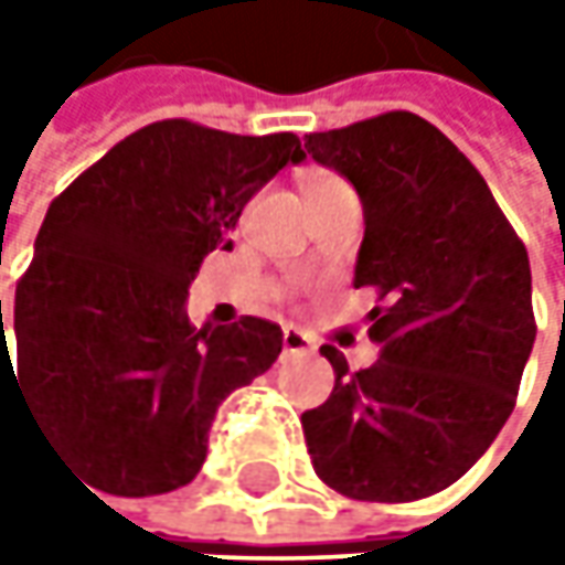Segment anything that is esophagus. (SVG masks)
I'll use <instances>...</instances> for the list:
<instances>
[{
    "label": "esophagus",
    "instance_id": "esophagus-1",
    "mask_svg": "<svg viewBox=\"0 0 565 565\" xmlns=\"http://www.w3.org/2000/svg\"><path fill=\"white\" fill-rule=\"evenodd\" d=\"M282 349L286 352H311V339L305 337L301 330H295V327H286L282 330Z\"/></svg>",
    "mask_w": 565,
    "mask_h": 565
}]
</instances>
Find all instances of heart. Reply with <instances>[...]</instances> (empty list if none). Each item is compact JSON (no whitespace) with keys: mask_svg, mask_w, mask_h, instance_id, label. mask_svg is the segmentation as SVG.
<instances>
[{"mask_svg":"<svg viewBox=\"0 0 565 565\" xmlns=\"http://www.w3.org/2000/svg\"><path fill=\"white\" fill-rule=\"evenodd\" d=\"M337 182H342V179H337V175H327V172H320V175H311V179H308V188H305V194H317V191L337 185Z\"/></svg>","mask_w":565,"mask_h":565,"instance_id":"obj_1","label":"heart"}]
</instances>
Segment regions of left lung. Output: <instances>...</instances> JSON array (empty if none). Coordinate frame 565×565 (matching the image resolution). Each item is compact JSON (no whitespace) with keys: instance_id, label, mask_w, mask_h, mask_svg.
<instances>
[{"instance_id":"1","label":"left lung","mask_w":565,"mask_h":565,"mask_svg":"<svg viewBox=\"0 0 565 565\" xmlns=\"http://www.w3.org/2000/svg\"><path fill=\"white\" fill-rule=\"evenodd\" d=\"M364 204L355 286L377 295L371 367L337 345L333 393L301 415L317 478L349 500L412 503L475 466L532 355V267L481 172L415 113L305 135Z\"/></svg>"}]
</instances>
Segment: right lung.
<instances>
[{"mask_svg": "<svg viewBox=\"0 0 565 565\" xmlns=\"http://www.w3.org/2000/svg\"><path fill=\"white\" fill-rule=\"evenodd\" d=\"M301 141L163 119L119 141L55 198L14 289L18 377L40 430L97 490L153 497L194 481L220 402L282 352L279 323L194 327L206 254L232 250L254 191Z\"/></svg>", "mask_w": 565, "mask_h": 565, "instance_id": "obj_1", "label": "right lung"}]
</instances>
